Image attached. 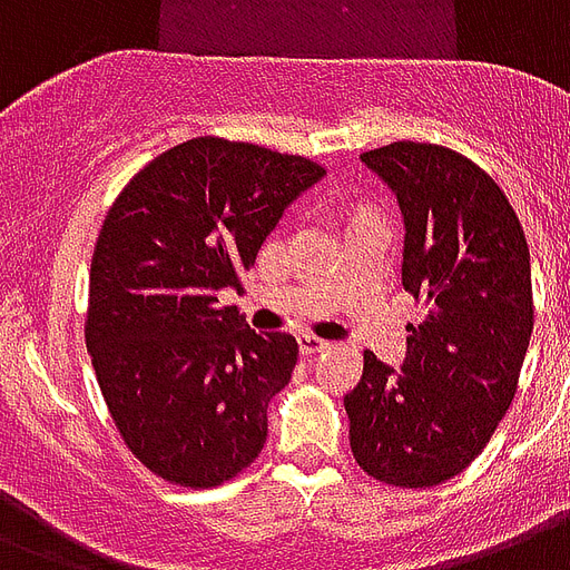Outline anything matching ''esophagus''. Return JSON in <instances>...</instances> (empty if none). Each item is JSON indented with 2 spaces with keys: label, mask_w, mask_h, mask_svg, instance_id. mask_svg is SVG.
Segmentation results:
<instances>
[{
  "label": "esophagus",
  "mask_w": 570,
  "mask_h": 570,
  "mask_svg": "<svg viewBox=\"0 0 570 570\" xmlns=\"http://www.w3.org/2000/svg\"><path fill=\"white\" fill-rule=\"evenodd\" d=\"M326 345H330V342H324V338H317V335H299V351H303V354L306 356H312V354H321V351H326Z\"/></svg>",
  "instance_id": "esophagus-1"
}]
</instances>
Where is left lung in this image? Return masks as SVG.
<instances>
[{"mask_svg": "<svg viewBox=\"0 0 570 570\" xmlns=\"http://www.w3.org/2000/svg\"><path fill=\"white\" fill-rule=\"evenodd\" d=\"M360 160L404 219L401 285L425 303L401 368L365 351L345 395L351 452L377 482L431 488L464 473L500 425L532 335L529 246L509 198L461 154L392 142Z\"/></svg>", "mask_w": 570, "mask_h": 570, "instance_id": "obj_1", "label": "left lung"}]
</instances>
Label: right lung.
Listing matches in <instances>:
<instances>
[{
    "mask_svg": "<svg viewBox=\"0 0 570 570\" xmlns=\"http://www.w3.org/2000/svg\"><path fill=\"white\" fill-rule=\"evenodd\" d=\"M326 171L294 154L198 136L121 189L97 235L86 345L112 422L154 475L214 488L253 464L297 338L255 333L240 291L285 207Z\"/></svg>",
    "mask_w": 570,
    "mask_h": 570,
    "instance_id": "add662e5",
    "label": "right lung"
}]
</instances>
